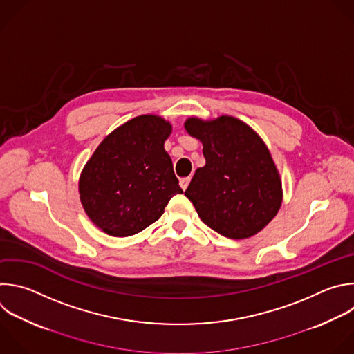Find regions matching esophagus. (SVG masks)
I'll list each match as a JSON object with an SVG mask.
<instances>
[{"mask_svg": "<svg viewBox=\"0 0 354 354\" xmlns=\"http://www.w3.org/2000/svg\"><path fill=\"white\" fill-rule=\"evenodd\" d=\"M189 183H190V178H182V179L179 180V185H180V187H182L183 190H186V189H187Z\"/></svg>", "mask_w": 354, "mask_h": 354, "instance_id": "34e87169", "label": "esophagus"}]
</instances>
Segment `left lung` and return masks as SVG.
<instances>
[{
	"label": "left lung",
	"instance_id": "8db88e82",
	"mask_svg": "<svg viewBox=\"0 0 354 354\" xmlns=\"http://www.w3.org/2000/svg\"><path fill=\"white\" fill-rule=\"evenodd\" d=\"M186 132L203 143L205 165L197 168L185 196L201 221L229 239L254 236L278 214L282 182L263 139L238 118H189Z\"/></svg>",
	"mask_w": 354,
	"mask_h": 354
}]
</instances>
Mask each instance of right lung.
Here are the masks:
<instances>
[{
	"instance_id": "add662e5",
	"label": "right lung",
	"mask_w": 354,
	"mask_h": 354,
	"mask_svg": "<svg viewBox=\"0 0 354 354\" xmlns=\"http://www.w3.org/2000/svg\"><path fill=\"white\" fill-rule=\"evenodd\" d=\"M171 132L158 115L136 116L111 132L84 165L82 205L111 236L139 233L164 214L172 196L183 193L164 149Z\"/></svg>"
}]
</instances>
